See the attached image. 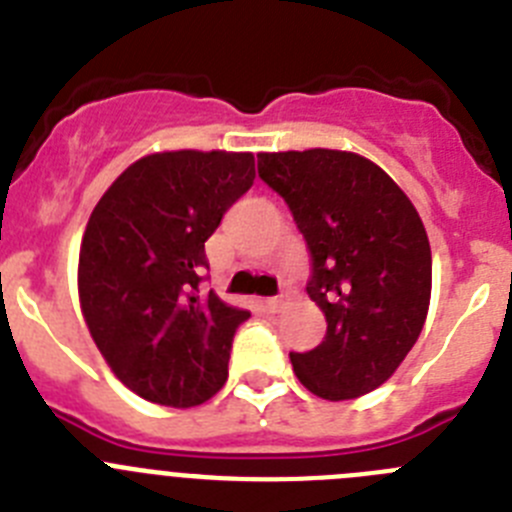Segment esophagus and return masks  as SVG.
I'll return each mask as SVG.
<instances>
[{
	"mask_svg": "<svg viewBox=\"0 0 512 512\" xmlns=\"http://www.w3.org/2000/svg\"><path fill=\"white\" fill-rule=\"evenodd\" d=\"M266 307H269L271 312H279L284 307V300L282 297H269V300H266Z\"/></svg>",
	"mask_w": 512,
	"mask_h": 512,
	"instance_id": "obj_1",
	"label": "esophagus"
}]
</instances>
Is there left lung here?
<instances>
[{
	"label": "left lung",
	"instance_id": "8db88e82",
	"mask_svg": "<svg viewBox=\"0 0 512 512\" xmlns=\"http://www.w3.org/2000/svg\"><path fill=\"white\" fill-rule=\"evenodd\" d=\"M259 176L284 197L312 256L307 295L325 338L289 354L297 379L330 402L377 390L405 361L431 305V243L410 197L351 151L259 153Z\"/></svg>",
	"mask_w": 512,
	"mask_h": 512
}]
</instances>
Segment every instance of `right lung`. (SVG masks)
I'll list each match as a JSON object with an SVG mask.
<instances>
[{
	"label": "right lung",
	"mask_w": 512,
	"mask_h": 512,
	"mask_svg": "<svg viewBox=\"0 0 512 512\" xmlns=\"http://www.w3.org/2000/svg\"><path fill=\"white\" fill-rule=\"evenodd\" d=\"M253 179V153H148L89 215L81 315L112 374L143 400L194 408L228 379L235 328L251 312L200 295L205 241Z\"/></svg>",
	"instance_id": "obj_1"
}]
</instances>
